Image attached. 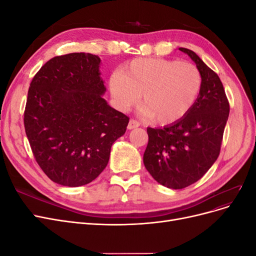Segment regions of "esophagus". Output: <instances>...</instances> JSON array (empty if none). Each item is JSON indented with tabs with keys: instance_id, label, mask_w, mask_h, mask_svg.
<instances>
[{
	"instance_id": "1",
	"label": "esophagus",
	"mask_w": 256,
	"mask_h": 256,
	"mask_svg": "<svg viewBox=\"0 0 256 256\" xmlns=\"http://www.w3.org/2000/svg\"><path fill=\"white\" fill-rule=\"evenodd\" d=\"M140 126V122H136V120H130L128 124V129H134L136 127Z\"/></svg>"
}]
</instances>
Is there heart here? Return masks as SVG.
Returning <instances> with one entry per match:
<instances>
[{
  "label": "heart",
  "instance_id": "1",
  "mask_svg": "<svg viewBox=\"0 0 256 256\" xmlns=\"http://www.w3.org/2000/svg\"><path fill=\"white\" fill-rule=\"evenodd\" d=\"M110 92L122 111L141 104L147 118L170 125L182 120L194 106L202 88V76L186 60L136 58L110 78Z\"/></svg>",
  "mask_w": 256,
  "mask_h": 256
}]
</instances>
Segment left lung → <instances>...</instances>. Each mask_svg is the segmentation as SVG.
Segmentation results:
<instances>
[{
	"label": "left lung",
	"instance_id": "1",
	"mask_svg": "<svg viewBox=\"0 0 256 256\" xmlns=\"http://www.w3.org/2000/svg\"><path fill=\"white\" fill-rule=\"evenodd\" d=\"M178 50L196 63L202 88L194 106L182 120L164 128H147L148 144L143 156L154 180L175 190L198 182L214 164L230 114L218 74L196 53L186 48Z\"/></svg>",
	"mask_w": 256,
	"mask_h": 256
}]
</instances>
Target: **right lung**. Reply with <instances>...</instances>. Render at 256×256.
Segmentation results:
<instances>
[{
    "label": "right lung",
    "mask_w": 256,
    "mask_h": 256,
    "mask_svg": "<svg viewBox=\"0 0 256 256\" xmlns=\"http://www.w3.org/2000/svg\"><path fill=\"white\" fill-rule=\"evenodd\" d=\"M102 60L69 53L48 60L30 82L24 128L34 157L50 180L90 184L106 168L112 144L129 118L108 104Z\"/></svg>",
    "instance_id": "obj_1"
}]
</instances>
